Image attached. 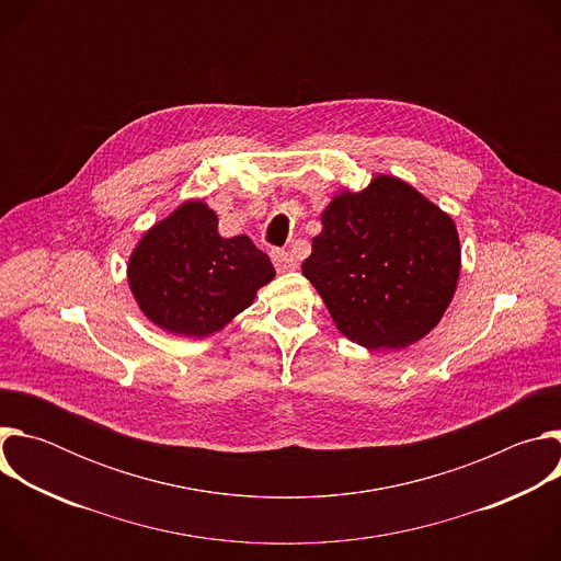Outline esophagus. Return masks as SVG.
<instances>
[{"instance_id":"34e87169","label":"esophagus","mask_w":561,"mask_h":561,"mask_svg":"<svg viewBox=\"0 0 561 561\" xmlns=\"http://www.w3.org/2000/svg\"><path fill=\"white\" fill-rule=\"evenodd\" d=\"M271 260L275 264V268L279 273H288V271H295L297 268V260L290 251H284V249H273L271 251Z\"/></svg>"}]
</instances>
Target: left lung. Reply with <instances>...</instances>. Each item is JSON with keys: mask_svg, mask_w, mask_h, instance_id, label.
<instances>
[{"mask_svg": "<svg viewBox=\"0 0 561 561\" xmlns=\"http://www.w3.org/2000/svg\"><path fill=\"white\" fill-rule=\"evenodd\" d=\"M459 264L450 215L411 184L377 175L327 206L301 273L351 342L407 348L439 324Z\"/></svg>", "mask_w": 561, "mask_h": 561, "instance_id": "left-lung-1", "label": "left lung"}]
</instances>
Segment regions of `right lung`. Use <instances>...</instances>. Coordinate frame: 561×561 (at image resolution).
Here are the masks:
<instances>
[{"mask_svg": "<svg viewBox=\"0 0 561 561\" xmlns=\"http://www.w3.org/2000/svg\"><path fill=\"white\" fill-rule=\"evenodd\" d=\"M275 268L247 234L221 237L204 202H186L154 224L128 260V286L152 324L208 337L249 308Z\"/></svg>", "mask_w": 561, "mask_h": 561, "instance_id": "add662e5", "label": "right lung"}]
</instances>
